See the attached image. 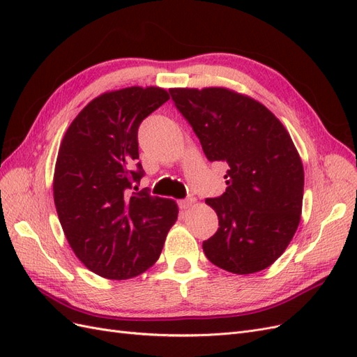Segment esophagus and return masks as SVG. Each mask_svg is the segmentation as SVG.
<instances>
[{"mask_svg":"<svg viewBox=\"0 0 357 357\" xmlns=\"http://www.w3.org/2000/svg\"><path fill=\"white\" fill-rule=\"evenodd\" d=\"M193 202H195V199H193V198L180 199V201H178V207H180L181 210H188V208H190V207H192Z\"/></svg>","mask_w":357,"mask_h":357,"instance_id":"obj_1","label":"esophagus"}]
</instances>
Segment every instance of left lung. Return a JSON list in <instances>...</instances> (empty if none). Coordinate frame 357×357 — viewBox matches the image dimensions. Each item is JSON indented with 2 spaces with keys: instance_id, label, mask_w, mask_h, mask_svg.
<instances>
[{
  "instance_id": "obj_1",
  "label": "left lung",
  "mask_w": 357,
  "mask_h": 357,
  "mask_svg": "<svg viewBox=\"0 0 357 357\" xmlns=\"http://www.w3.org/2000/svg\"><path fill=\"white\" fill-rule=\"evenodd\" d=\"M208 160L228 164L225 193L205 199L219 229L202 243L208 261L253 274L283 255L298 229L304 167L283 123L264 104L226 88L169 89Z\"/></svg>"
}]
</instances>
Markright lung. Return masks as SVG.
<instances>
[{"label": "right lung", "instance_id": "right-lung-1", "mask_svg": "<svg viewBox=\"0 0 357 357\" xmlns=\"http://www.w3.org/2000/svg\"><path fill=\"white\" fill-rule=\"evenodd\" d=\"M169 100L156 86L105 92L68 126L58 152L53 199L73 252L92 273L126 280L162 252L176 201L138 190V126Z\"/></svg>", "mask_w": 357, "mask_h": 357}]
</instances>
